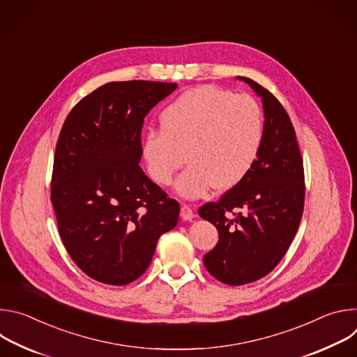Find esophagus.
<instances>
[{"instance_id": "1", "label": "esophagus", "mask_w": 357, "mask_h": 357, "mask_svg": "<svg viewBox=\"0 0 357 357\" xmlns=\"http://www.w3.org/2000/svg\"><path fill=\"white\" fill-rule=\"evenodd\" d=\"M181 218L183 220H192L195 218V213H193L192 208L189 205H185V203L181 206Z\"/></svg>"}]
</instances>
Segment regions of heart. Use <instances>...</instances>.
Instances as JSON below:
<instances>
[{"instance_id":"obj_1","label":"heart","mask_w":357,"mask_h":357,"mask_svg":"<svg viewBox=\"0 0 357 357\" xmlns=\"http://www.w3.org/2000/svg\"><path fill=\"white\" fill-rule=\"evenodd\" d=\"M160 128L148 130L141 141L146 174L168 186L188 161L176 182V192L188 199L237 186L256 164L264 138L257 100L212 84L186 90L168 103Z\"/></svg>"}]
</instances>
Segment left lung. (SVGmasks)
<instances>
[{
    "label": "left lung",
    "mask_w": 357,
    "mask_h": 357,
    "mask_svg": "<svg viewBox=\"0 0 357 357\" xmlns=\"http://www.w3.org/2000/svg\"><path fill=\"white\" fill-rule=\"evenodd\" d=\"M238 79L263 100L260 154L237 186L199 208V216L219 231L203 264L227 285L257 281L275 268L295 237L305 202L303 161L289 116L271 91L248 77Z\"/></svg>",
    "instance_id": "1"
}]
</instances>
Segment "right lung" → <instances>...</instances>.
Listing matches in <instances>:
<instances>
[{"instance_id":"right-lung-1","label":"right lung","mask_w":357,"mask_h":357,"mask_svg":"<svg viewBox=\"0 0 357 357\" xmlns=\"http://www.w3.org/2000/svg\"><path fill=\"white\" fill-rule=\"evenodd\" d=\"M176 87L110 82L83 97L63 123L50 200L69 256L98 282L135 281L161 234L178 223L179 203L138 165L144 117Z\"/></svg>"}]
</instances>
